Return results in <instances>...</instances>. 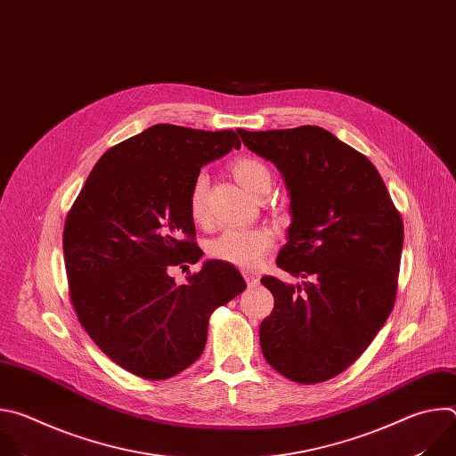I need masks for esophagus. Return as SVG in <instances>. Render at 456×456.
I'll list each match as a JSON object with an SVG mask.
<instances>
[{
  "instance_id": "obj_1",
  "label": "esophagus",
  "mask_w": 456,
  "mask_h": 456,
  "mask_svg": "<svg viewBox=\"0 0 456 456\" xmlns=\"http://www.w3.org/2000/svg\"><path fill=\"white\" fill-rule=\"evenodd\" d=\"M241 274H243V278H245V281H247L248 287H256V285L259 283L257 273H254V271H243Z\"/></svg>"
}]
</instances>
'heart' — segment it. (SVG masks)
Here are the masks:
<instances>
[{"instance_id":"1","label":"heart","mask_w":456,"mask_h":456,"mask_svg":"<svg viewBox=\"0 0 456 456\" xmlns=\"http://www.w3.org/2000/svg\"><path fill=\"white\" fill-rule=\"evenodd\" d=\"M236 182L259 197L271 189L273 178L265 164L250 157H238L229 166ZM208 176L197 175L191 183L187 209L194 224H206L208 220ZM274 232L269 227H227L209 243V254L220 262L236 267H254L273 250Z\"/></svg>"}]
</instances>
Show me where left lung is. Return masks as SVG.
I'll return each instance as SVG.
<instances>
[{"mask_svg": "<svg viewBox=\"0 0 456 456\" xmlns=\"http://www.w3.org/2000/svg\"><path fill=\"white\" fill-rule=\"evenodd\" d=\"M290 191L289 241L276 264L301 283H262L274 308L259 327L267 362L315 384L345 371L370 346L397 296L404 225L375 166L319 126L247 132Z\"/></svg>", "mask_w": 456, "mask_h": 456, "instance_id": "1", "label": "left lung"}]
</instances>
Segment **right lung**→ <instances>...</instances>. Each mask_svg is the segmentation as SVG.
<instances>
[{"label":"right lung","mask_w":456,"mask_h":456,"mask_svg":"<svg viewBox=\"0 0 456 456\" xmlns=\"http://www.w3.org/2000/svg\"><path fill=\"white\" fill-rule=\"evenodd\" d=\"M232 148H241L232 129L155 124L99 159L64 222L76 314L129 373L164 380L191 366L206 348L215 308L247 287L220 259H208L183 285L167 273L202 257L189 189L202 166Z\"/></svg>","instance_id":"add662e5"}]
</instances>
